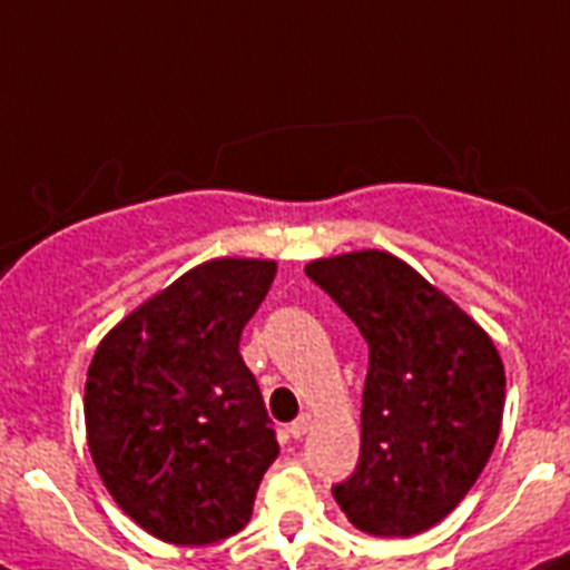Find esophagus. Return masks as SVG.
<instances>
[{"mask_svg": "<svg viewBox=\"0 0 570 570\" xmlns=\"http://www.w3.org/2000/svg\"><path fill=\"white\" fill-rule=\"evenodd\" d=\"M309 425H312L309 414H301V417H297L295 423L289 425V434H292V438H295V440H301L306 432H309Z\"/></svg>", "mask_w": 570, "mask_h": 570, "instance_id": "34e87169", "label": "esophagus"}]
</instances>
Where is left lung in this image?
Returning a JSON list of instances; mask_svg holds the SVG:
<instances>
[{
  "mask_svg": "<svg viewBox=\"0 0 570 570\" xmlns=\"http://www.w3.org/2000/svg\"><path fill=\"white\" fill-rule=\"evenodd\" d=\"M368 343L361 460L332 489L352 525L412 537L458 509L500 438L505 372L454 301L381 249L306 266Z\"/></svg>",
  "mask_w": 570,
  "mask_h": 570,
  "instance_id": "1",
  "label": "left lung"
}]
</instances>
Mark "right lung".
<instances>
[{"mask_svg": "<svg viewBox=\"0 0 570 570\" xmlns=\"http://www.w3.org/2000/svg\"><path fill=\"white\" fill-rule=\"evenodd\" d=\"M273 278L275 261H207L107 332L87 368L96 469L158 540L207 546L253 517L278 440L238 343Z\"/></svg>", "mask_w": 570, "mask_h": 570, "instance_id": "obj_1", "label": "right lung"}]
</instances>
